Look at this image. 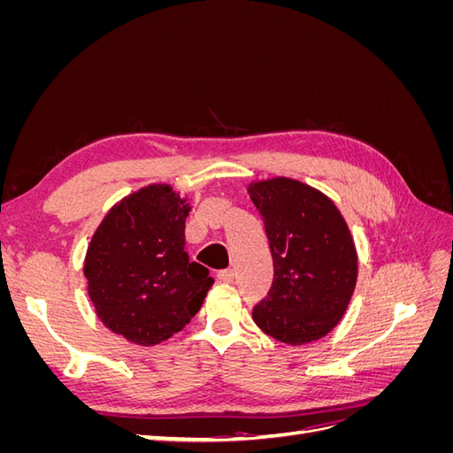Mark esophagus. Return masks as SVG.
Masks as SVG:
<instances>
[{"label":"esophagus","instance_id":"1","mask_svg":"<svg viewBox=\"0 0 453 453\" xmlns=\"http://www.w3.org/2000/svg\"><path fill=\"white\" fill-rule=\"evenodd\" d=\"M217 278H219V281H223V283H232V281H234V278H236V273H234V270L226 268V270L219 272Z\"/></svg>","mask_w":453,"mask_h":453}]
</instances>
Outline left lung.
I'll return each mask as SVG.
<instances>
[{
	"label": "left lung",
	"mask_w": 453,
	"mask_h": 453,
	"mask_svg": "<svg viewBox=\"0 0 453 453\" xmlns=\"http://www.w3.org/2000/svg\"><path fill=\"white\" fill-rule=\"evenodd\" d=\"M273 258L268 296L253 308L266 334L303 346L340 323L357 281V253L334 202L304 183L276 177L250 185Z\"/></svg>",
	"instance_id": "1"
}]
</instances>
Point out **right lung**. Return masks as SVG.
Listing matches in <instances>:
<instances>
[{"label": "right lung", "mask_w": 453, "mask_h": 453, "mask_svg": "<svg viewBox=\"0 0 453 453\" xmlns=\"http://www.w3.org/2000/svg\"><path fill=\"white\" fill-rule=\"evenodd\" d=\"M188 211L170 185H149L113 205L88 245L85 276L98 318L138 346L180 333L213 285L185 251Z\"/></svg>", "instance_id": "obj_1"}]
</instances>
